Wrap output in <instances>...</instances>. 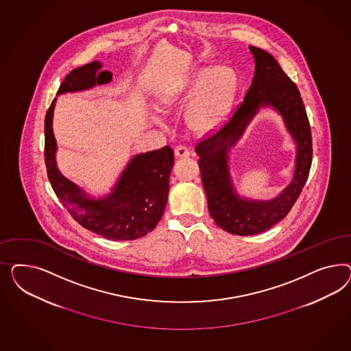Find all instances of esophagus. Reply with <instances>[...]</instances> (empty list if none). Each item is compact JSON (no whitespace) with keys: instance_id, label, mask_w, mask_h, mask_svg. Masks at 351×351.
<instances>
[{"instance_id":"obj_1","label":"esophagus","mask_w":351,"mask_h":351,"mask_svg":"<svg viewBox=\"0 0 351 351\" xmlns=\"http://www.w3.org/2000/svg\"><path fill=\"white\" fill-rule=\"evenodd\" d=\"M173 154H175L176 158H185L191 154V152H189V149L184 147V145H178L176 148L173 149Z\"/></svg>"}]
</instances>
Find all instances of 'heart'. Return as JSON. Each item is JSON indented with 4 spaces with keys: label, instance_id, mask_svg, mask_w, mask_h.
<instances>
[{
    "label": "heart",
    "instance_id": "obj_1",
    "mask_svg": "<svg viewBox=\"0 0 351 351\" xmlns=\"http://www.w3.org/2000/svg\"><path fill=\"white\" fill-rule=\"evenodd\" d=\"M234 93L235 78L229 69H203L191 77L189 85L169 91L165 101L173 104L178 100L188 101L197 97L191 108L189 122L195 131L206 134L223 122L232 106Z\"/></svg>",
    "mask_w": 351,
    "mask_h": 351
}]
</instances>
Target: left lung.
<instances>
[{"label":"left lung","instance_id":"left-lung-1","mask_svg":"<svg viewBox=\"0 0 351 351\" xmlns=\"http://www.w3.org/2000/svg\"><path fill=\"white\" fill-rule=\"evenodd\" d=\"M250 50L255 58V75L245 100L237 106L228 125L204 135L206 138L198 140L195 145L208 211L221 229L237 235L263 233L285 219L306 182L313 160L311 130L298 86L283 72L271 53L255 46ZM261 105L276 108L298 143L294 180L280 196L269 203L238 199L233 194L226 165L227 150L241 136L246 123Z\"/></svg>","mask_w":351,"mask_h":351}]
</instances>
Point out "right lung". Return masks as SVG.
Returning <instances> with one entry per match:
<instances>
[{
  "label": "right lung",
  "instance_id": "obj_1",
  "mask_svg": "<svg viewBox=\"0 0 351 351\" xmlns=\"http://www.w3.org/2000/svg\"><path fill=\"white\" fill-rule=\"evenodd\" d=\"M99 62L75 68L64 78L58 95L108 84L110 72H100ZM55 99L45 117V163L47 178L59 201L77 223L113 241H132L152 232L163 215L169 194L173 152L163 148L138 154L128 163L112 194L106 199H88L72 181L65 179L55 163L56 143L53 134Z\"/></svg>",
  "mask_w": 351,
  "mask_h": 351
}]
</instances>
